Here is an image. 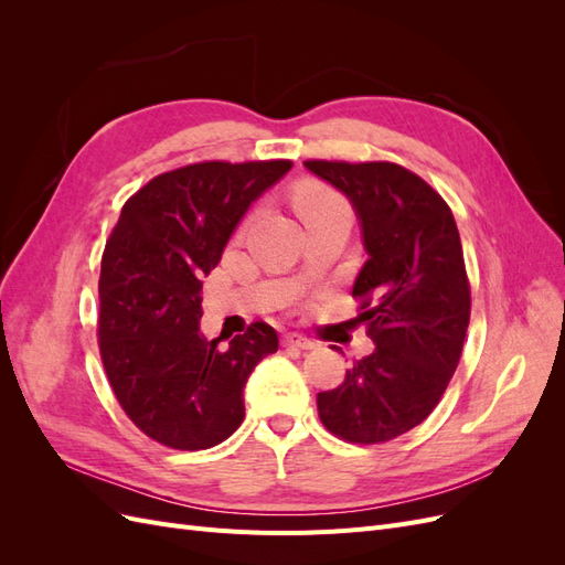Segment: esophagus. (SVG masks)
Listing matches in <instances>:
<instances>
[{"instance_id":"esophagus-1","label":"esophagus","mask_w":565,"mask_h":565,"mask_svg":"<svg viewBox=\"0 0 565 565\" xmlns=\"http://www.w3.org/2000/svg\"><path fill=\"white\" fill-rule=\"evenodd\" d=\"M282 344H285V347H295V349H303V351L316 349V341H311L309 337H303V334H299V332H287V334L282 337Z\"/></svg>"}]
</instances>
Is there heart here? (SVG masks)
<instances>
[{
    "label": "heart",
    "mask_w": 565,
    "mask_h": 565,
    "mask_svg": "<svg viewBox=\"0 0 565 565\" xmlns=\"http://www.w3.org/2000/svg\"><path fill=\"white\" fill-rule=\"evenodd\" d=\"M292 204L297 214L306 226L313 224L318 218L334 216V214H349V202L344 200L337 188L318 179H303L292 188ZM249 221V216H247ZM247 221L243 228L247 226Z\"/></svg>",
    "instance_id": "b5f03b06"
}]
</instances>
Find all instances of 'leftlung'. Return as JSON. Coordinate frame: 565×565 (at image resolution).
Segmentation results:
<instances>
[{
    "mask_svg": "<svg viewBox=\"0 0 565 565\" xmlns=\"http://www.w3.org/2000/svg\"><path fill=\"white\" fill-rule=\"evenodd\" d=\"M355 207L370 259L353 285L374 351L318 393L324 429L377 446L415 429L446 393L471 316L459 231L448 202L396 162L306 160Z\"/></svg>",
    "mask_w": 565,
    "mask_h": 565,
    "instance_id": "8db88e82",
    "label": "left lung"
}]
</instances>
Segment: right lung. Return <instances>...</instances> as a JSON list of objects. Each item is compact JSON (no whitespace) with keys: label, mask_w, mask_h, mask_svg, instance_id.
I'll list each match as a JSON object with an SVG mask.
<instances>
[{"label":"right lung","mask_w":565,"mask_h":565,"mask_svg":"<svg viewBox=\"0 0 565 565\" xmlns=\"http://www.w3.org/2000/svg\"><path fill=\"white\" fill-rule=\"evenodd\" d=\"M289 160L185 164L122 207L98 278V351L125 415L164 448L207 450L245 419L243 388L278 334L264 320L228 349L200 334L202 278Z\"/></svg>","instance_id":"right-lung-1"}]
</instances>
